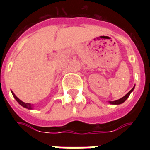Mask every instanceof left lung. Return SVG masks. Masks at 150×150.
<instances>
[{"label": "left lung", "mask_w": 150, "mask_h": 150, "mask_svg": "<svg viewBox=\"0 0 150 150\" xmlns=\"http://www.w3.org/2000/svg\"><path fill=\"white\" fill-rule=\"evenodd\" d=\"M134 88H135V86L133 87L132 89H131L130 91L128 92V93L126 94L125 96H124L123 97H122V98L119 99V100H115V101H110V103H111V104H116V105H117V104H121V103H124V102H125V101L126 100H127V99H128V96H129V95H130L131 93H132V92L133 91V89H134Z\"/></svg>", "instance_id": "obj_1"}]
</instances>
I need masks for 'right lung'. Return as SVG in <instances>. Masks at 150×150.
Returning <instances> with one entry per match:
<instances>
[{"label":"right lung","instance_id":"right-lung-1","mask_svg":"<svg viewBox=\"0 0 150 150\" xmlns=\"http://www.w3.org/2000/svg\"><path fill=\"white\" fill-rule=\"evenodd\" d=\"M12 95H13V96H14V98H15V100H16V101H17V102L18 103H19V104L21 105V106H22V107H25V108H27V109H32V108H33V107H32V105L30 104V103L22 102V100H20L18 98L17 96H15L13 92H12Z\"/></svg>","mask_w":150,"mask_h":150}]
</instances>
